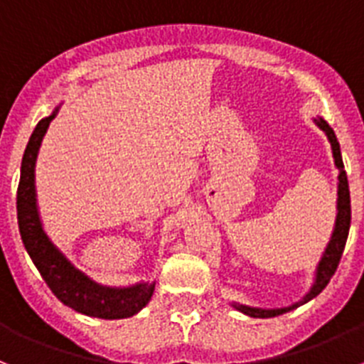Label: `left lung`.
I'll use <instances>...</instances> for the list:
<instances>
[{"instance_id": "8db88e82", "label": "left lung", "mask_w": 364, "mask_h": 364, "mask_svg": "<svg viewBox=\"0 0 364 364\" xmlns=\"http://www.w3.org/2000/svg\"><path fill=\"white\" fill-rule=\"evenodd\" d=\"M314 124L318 125L320 129L326 133L329 144H331L333 159H335V166L338 170V183H337V218H335V228H333L331 239H329L328 246L323 250L322 257H320L318 264H316V270H314V281L311 285L309 292L301 298L300 301L289 305V307H281V309H261V307H250V305L242 304H231L237 311L240 313L253 316V318H272V316H279L283 313H289V311L300 307V305L307 304L313 298L320 294V292L326 289V285L329 283V279L333 277L335 270H337L341 257H343L344 246H346L348 231H350V222H352V205H350V187H348V177L344 172V163L343 155H341V146H338V140L335 136V131L329 127V124L323 118H314Z\"/></svg>"}]
</instances>
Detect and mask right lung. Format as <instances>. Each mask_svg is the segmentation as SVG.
<instances>
[{"label": "right lung", "mask_w": 364, "mask_h": 364, "mask_svg": "<svg viewBox=\"0 0 364 364\" xmlns=\"http://www.w3.org/2000/svg\"><path fill=\"white\" fill-rule=\"evenodd\" d=\"M59 109L60 105L55 107V111L50 116H46L36 124L31 139L27 142L26 151H23V159H21L20 185H18L16 194L18 228H20L21 240L51 292L64 305H68L73 311L87 314V316H96V318H129L140 309H144L148 301L151 300L155 281L154 283L142 281V283H135L131 287H109L96 283L85 272L79 270L51 242V239L44 231V225H42L41 213L36 205L35 164L42 139Z\"/></svg>", "instance_id": "add662e5"}]
</instances>
